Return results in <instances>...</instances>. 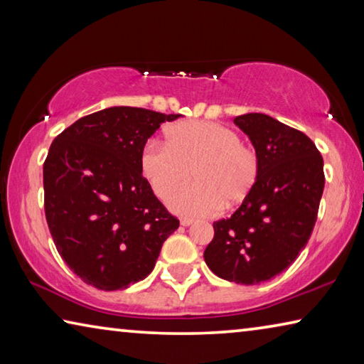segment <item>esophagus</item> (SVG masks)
<instances>
[{
  "label": "esophagus",
  "mask_w": 364,
  "mask_h": 364,
  "mask_svg": "<svg viewBox=\"0 0 364 364\" xmlns=\"http://www.w3.org/2000/svg\"><path fill=\"white\" fill-rule=\"evenodd\" d=\"M193 223H194L193 218H189V217H183L181 218V225L183 226H189V225H193Z\"/></svg>",
  "instance_id": "esophagus-1"
}]
</instances>
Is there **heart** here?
<instances>
[{"mask_svg": "<svg viewBox=\"0 0 364 364\" xmlns=\"http://www.w3.org/2000/svg\"><path fill=\"white\" fill-rule=\"evenodd\" d=\"M141 170L160 199L178 191L170 207L183 215L207 217L241 204L255 189L260 160L237 132L207 120H183L167 128V144L149 139L141 151Z\"/></svg>", "mask_w": 364, "mask_h": 364, "instance_id": "obj_1", "label": "heart"}]
</instances>
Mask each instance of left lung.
Returning <instances> with one entry per match:
<instances>
[{
	"label": "left lung",
	"instance_id": "1",
	"mask_svg": "<svg viewBox=\"0 0 364 364\" xmlns=\"http://www.w3.org/2000/svg\"><path fill=\"white\" fill-rule=\"evenodd\" d=\"M234 123L260 160L255 189L230 218L213 223L207 267L236 284H260L292 264L316 223L324 189L323 157L313 141L264 114Z\"/></svg>",
	"mask_w": 364,
	"mask_h": 364
}]
</instances>
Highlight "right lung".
<instances>
[{
    "instance_id": "right-lung-1",
    "label": "right lung",
    "mask_w": 364,
    "mask_h": 364,
    "mask_svg": "<svg viewBox=\"0 0 364 364\" xmlns=\"http://www.w3.org/2000/svg\"><path fill=\"white\" fill-rule=\"evenodd\" d=\"M180 114L109 107L58 134L43 164L45 213L63 260L86 284L119 291L144 279L180 226L152 193L141 151Z\"/></svg>"
}]
</instances>
